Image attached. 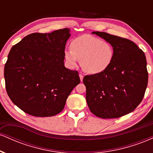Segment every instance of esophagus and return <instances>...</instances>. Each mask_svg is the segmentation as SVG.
I'll return each instance as SVG.
<instances>
[{"label":"esophagus","instance_id":"esophagus-1","mask_svg":"<svg viewBox=\"0 0 153 153\" xmlns=\"http://www.w3.org/2000/svg\"><path fill=\"white\" fill-rule=\"evenodd\" d=\"M79 77H80V81H82V79H83V75L82 74H79Z\"/></svg>","mask_w":153,"mask_h":153}]
</instances>
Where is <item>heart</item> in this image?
<instances>
[{
	"label": "heart",
	"instance_id": "obj_1",
	"mask_svg": "<svg viewBox=\"0 0 153 153\" xmlns=\"http://www.w3.org/2000/svg\"><path fill=\"white\" fill-rule=\"evenodd\" d=\"M71 67H75L78 60L84 71L89 74H99L108 69L114 57V51L109 42L90 34L75 38L71 44V50L64 54Z\"/></svg>",
	"mask_w": 153,
	"mask_h": 153
}]
</instances>
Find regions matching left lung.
Returning a JSON list of instances; mask_svg holds the SVG:
<instances>
[{"instance_id":"obj_1","label":"left lung","mask_w":153,"mask_h":153,"mask_svg":"<svg viewBox=\"0 0 153 153\" xmlns=\"http://www.w3.org/2000/svg\"><path fill=\"white\" fill-rule=\"evenodd\" d=\"M92 34L111 45L114 57L104 72L84 77L88 106L94 115L102 119L128 114L141 103L147 88L145 54L127 39L100 31Z\"/></svg>"}]
</instances>
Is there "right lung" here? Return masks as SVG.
Returning a JSON list of instances; mask_svg holds the SVG:
<instances>
[{
    "mask_svg": "<svg viewBox=\"0 0 153 153\" xmlns=\"http://www.w3.org/2000/svg\"><path fill=\"white\" fill-rule=\"evenodd\" d=\"M68 28L33 33L12 47L4 68L6 88L16 106L34 117H52L64 108L80 83L78 71L65 67Z\"/></svg>",
    "mask_w": 153,
    "mask_h": 153,
    "instance_id": "right-lung-1",
    "label": "right lung"
}]
</instances>
